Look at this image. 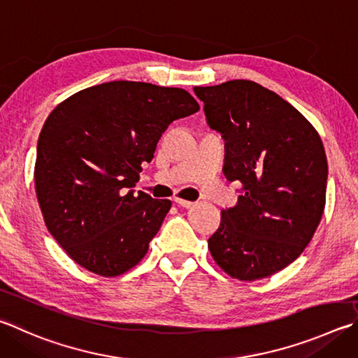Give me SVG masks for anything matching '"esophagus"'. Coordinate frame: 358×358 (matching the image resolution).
Masks as SVG:
<instances>
[{
  "mask_svg": "<svg viewBox=\"0 0 358 358\" xmlns=\"http://www.w3.org/2000/svg\"><path fill=\"white\" fill-rule=\"evenodd\" d=\"M175 203H177L178 206H183V208H192L194 206V201H189V200H183V199H175Z\"/></svg>",
  "mask_w": 358,
  "mask_h": 358,
  "instance_id": "1",
  "label": "esophagus"
}]
</instances>
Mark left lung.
<instances>
[{
	"label": "left lung",
	"mask_w": 358,
	"mask_h": 358,
	"mask_svg": "<svg viewBox=\"0 0 358 358\" xmlns=\"http://www.w3.org/2000/svg\"><path fill=\"white\" fill-rule=\"evenodd\" d=\"M194 92L225 141L227 180L241 183L208 249L230 277L266 278L301 255L321 222L329 172L322 141L294 106L253 81Z\"/></svg>",
	"instance_id": "8db88e82"
}]
</instances>
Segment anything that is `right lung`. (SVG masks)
<instances>
[{
	"label": "right lung",
	"mask_w": 358,
	"mask_h": 358,
	"mask_svg": "<svg viewBox=\"0 0 358 358\" xmlns=\"http://www.w3.org/2000/svg\"><path fill=\"white\" fill-rule=\"evenodd\" d=\"M199 109L185 89L136 81L83 89L53 109L37 142L36 194L75 263L117 277L145 257L172 201L131 187L167 127Z\"/></svg>",
	"instance_id": "1"
}]
</instances>
